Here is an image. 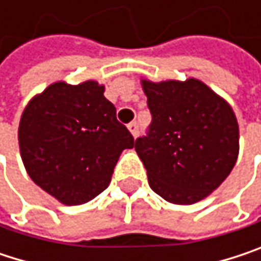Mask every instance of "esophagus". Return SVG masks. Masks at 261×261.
<instances>
[{
  "label": "esophagus",
  "mask_w": 261,
  "mask_h": 261,
  "mask_svg": "<svg viewBox=\"0 0 261 261\" xmlns=\"http://www.w3.org/2000/svg\"><path fill=\"white\" fill-rule=\"evenodd\" d=\"M128 130L133 134V137H137V133H139V127H137V124L136 122H131L128 124Z\"/></svg>",
  "instance_id": "1"
}]
</instances>
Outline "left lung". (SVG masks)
I'll use <instances>...</instances> for the list:
<instances>
[{
  "label": "left lung",
  "mask_w": 261,
  "mask_h": 261,
  "mask_svg": "<svg viewBox=\"0 0 261 261\" xmlns=\"http://www.w3.org/2000/svg\"><path fill=\"white\" fill-rule=\"evenodd\" d=\"M152 115L134 149L149 187L163 199L190 205L207 198L233 171L239 124L233 107L198 79L140 80Z\"/></svg>",
  "instance_id": "8db88e82"
}]
</instances>
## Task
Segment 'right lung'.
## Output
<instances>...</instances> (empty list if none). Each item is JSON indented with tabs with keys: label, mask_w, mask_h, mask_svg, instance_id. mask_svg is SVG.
Returning a JSON list of instances; mask_svg holds the SVG:
<instances>
[{
	"label": "right lung",
	"mask_w": 261,
	"mask_h": 261,
	"mask_svg": "<svg viewBox=\"0 0 261 261\" xmlns=\"http://www.w3.org/2000/svg\"><path fill=\"white\" fill-rule=\"evenodd\" d=\"M18 140L30 178L65 205L89 202L106 190L121 152L134 146L95 80L56 81L34 95L22 112Z\"/></svg>",
	"instance_id": "1"
}]
</instances>
